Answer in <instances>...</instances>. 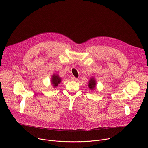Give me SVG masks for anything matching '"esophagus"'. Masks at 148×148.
Here are the masks:
<instances>
[{"instance_id":"1","label":"esophagus","mask_w":148,"mask_h":148,"mask_svg":"<svg viewBox=\"0 0 148 148\" xmlns=\"http://www.w3.org/2000/svg\"><path fill=\"white\" fill-rule=\"evenodd\" d=\"M71 80H73V81H77V80H78V79H77V78L74 77H71Z\"/></svg>"}]
</instances>
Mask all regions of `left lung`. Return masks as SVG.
Listing matches in <instances>:
<instances>
[{
	"instance_id": "left-lung-1",
	"label": "left lung",
	"mask_w": 148,
	"mask_h": 148,
	"mask_svg": "<svg viewBox=\"0 0 148 148\" xmlns=\"http://www.w3.org/2000/svg\"><path fill=\"white\" fill-rule=\"evenodd\" d=\"M97 86V81L94 77H91L88 82V87L90 90H94L96 88Z\"/></svg>"
}]
</instances>
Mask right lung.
<instances>
[{
  "label": "right lung",
  "mask_w": 148,
  "mask_h": 148,
  "mask_svg": "<svg viewBox=\"0 0 148 148\" xmlns=\"http://www.w3.org/2000/svg\"><path fill=\"white\" fill-rule=\"evenodd\" d=\"M61 81V78L57 74H54L51 78V84L53 87L56 88Z\"/></svg>",
  "instance_id": "right-lung-1"
}]
</instances>
